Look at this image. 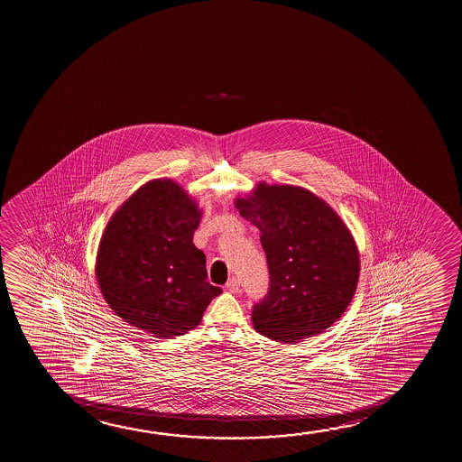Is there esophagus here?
I'll return each mask as SVG.
<instances>
[{
    "mask_svg": "<svg viewBox=\"0 0 462 462\" xmlns=\"http://www.w3.org/2000/svg\"><path fill=\"white\" fill-rule=\"evenodd\" d=\"M226 289L232 293H238L241 291L240 279L230 278L226 284Z\"/></svg>",
    "mask_w": 462,
    "mask_h": 462,
    "instance_id": "1",
    "label": "esophagus"
}]
</instances>
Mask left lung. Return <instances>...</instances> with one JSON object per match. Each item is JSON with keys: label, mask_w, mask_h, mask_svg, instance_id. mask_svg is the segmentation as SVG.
Returning <instances> with one entry per match:
<instances>
[{"label": "left lung", "mask_w": 462, "mask_h": 462, "mask_svg": "<svg viewBox=\"0 0 462 462\" xmlns=\"http://www.w3.org/2000/svg\"><path fill=\"white\" fill-rule=\"evenodd\" d=\"M236 208L260 230L270 287L254 304V328L297 342L328 328L347 310L360 274L354 238L341 217L310 190L262 183Z\"/></svg>", "instance_id": "1"}]
</instances>
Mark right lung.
<instances>
[{"instance_id":"1","label":"right lung","mask_w":462,"mask_h":462,"mask_svg":"<svg viewBox=\"0 0 462 462\" xmlns=\"http://www.w3.org/2000/svg\"><path fill=\"white\" fill-rule=\"evenodd\" d=\"M196 203L171 180H154L123 203L102 235L96 276L125 322L159 337L184 335L221 293L192 243Z\"/></svg>"}]
</instances>
